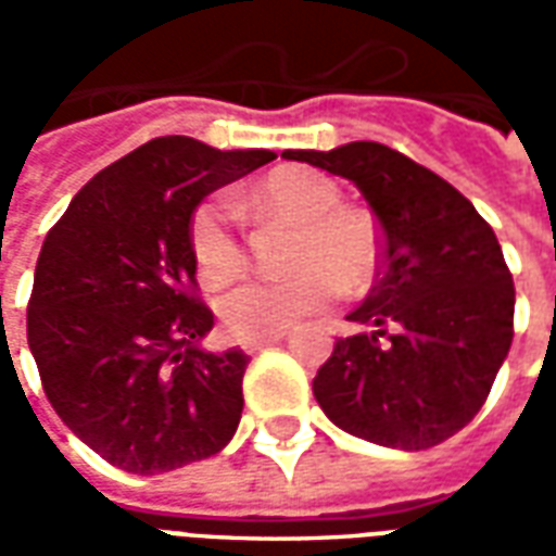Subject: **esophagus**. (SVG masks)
<instances>
[{"mask_svg":"<svg viewBox=\"0 0 556 556\" xmlns=\"http://www.w3.org/2000/svg\"><path fill=\"white\" fill-rule=\"evenodd\" d=\"M286 339V333H270V337H258V339H247L241 349L247 351V354H258V351L270 349V345H277V342H282Z\"/></svg>","mask_w":556,"mask_h":556,"instance_id":"1","label":"esophagus"}]
</instances>
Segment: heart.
<instances>
[{
    "mask_svg": "<svg viewBox=\"0 0 556 556\" xmlns=\"http://www.w3.org/2000/svg\"><path fill=\"white\" fill-rule=\"evenodd\" d=\"M250 211L262 223L294 226L282 267L289 277L253 282L229 291L217 303L223 327L238 339L279 333L321 313L342 294H361L381 267L375 223L342 205V190L325 172L279 166L250 190ZM190 250L207 289H223L247 270V247L235 223V207L223 193L207 195L190 217Z\"/></svg>",
    "mask_w": 556,
    "mask_h": 556,
    "instance_id": "obj_1",
    "label": "heart"
}]
</instances>
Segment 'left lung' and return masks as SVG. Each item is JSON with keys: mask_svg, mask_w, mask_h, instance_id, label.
I'll return each instance as SVG.
<instances>
[{"mask_svg": "<svg viewBox=\"0 0 556 556\" xmlns=\"http://www.w3.org/2000/svg\"><path fill=\"white\" fill-rule=\"evenodd\" d=\"M349 178L381 226V270L313 381L354 438L429 450L477 417L513 345L515 286L497 235L426 166L381 142L282 151Z\"/></svg>", "mask_w": 556, "mask_h": 556, "instance_id": "1", "label": "left lung"}]
</instances>
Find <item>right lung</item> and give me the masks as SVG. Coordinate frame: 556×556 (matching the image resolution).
<instances>
[{"mask_svg": "<svg viewBox=\"0 0 556 556\" xmlns=\"http://www.w3.org/2000/svg\"><path fill=\"white\" fill-rule=\"evenodd\" d=\"M277 157L157 137L79 190L47 231L26 333L43 393L79 441L127 473L217 455L241 422L238 349L207 351L190 217L223 184Z\"/></svg>", "mask_w": 556, "mask_h": 556, "instance_id": "obj_1", "label": "right lung"}]
</instances>
